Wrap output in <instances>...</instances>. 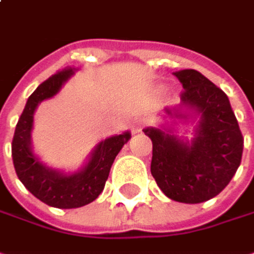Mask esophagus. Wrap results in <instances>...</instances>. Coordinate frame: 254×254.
Returning <instances> with one entry per match:
<instances>
[{"label":"esophagus","mask_w":254,"mask_h":254,"mask_svg":"<svg viewBox=\"0 0 254 254\" xmlns=\"http://www.w3.org/2000/svg\"><path fill=\"white\" fill-rule=\"evenodd\" d=\"M142 127H144V121L138 119V121H135V122H133V125H132V130H133V132H139Z\"/></svg>","instance_id":"esophagus-1"}]
</instances>
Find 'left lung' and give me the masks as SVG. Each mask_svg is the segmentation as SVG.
<instances>
[{
	"label": "left lung",
	"mask_w": 254,
	"mask_h": 254,
	"mask_svg": "<svg viewBox=\"0 0 254 254\" xmlns=\"http://www.w3.org/2000/svg\"><path fill=\"white\" fill-rule=\"evenodd\" d=\"M184 92L181 103L166 110L174 122L148 127L153 142L151 175L166 197L195 204L218 195L235 175L244 138L227 94L200 72L174 73ZM194 123L193 138L179 137L178 123Z\"/></svg>",
	"instance_id": "left-lung-1"
}]
</instances>
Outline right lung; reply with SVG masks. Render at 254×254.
Segmentation results:
<instances>
[{
  "instance_id": "1",
  "label": "right lung",
  "mask_w": 254,
  "mask_h": 254,
  "mask_svg": "<svg viewBox=\"0 0 254 254\" xmlns=\"http://www.w3.org/2000/svg\"><path fill=\"white\" fill-rule=\"evenodd\" d=\"M76 67H64L42 82L27 98L25 110L16 125L11 156L19 179L42 203L59 209H75L92 203L104 190L110 168L130 139V132L112 135L100 141L76 172H64L45 165L32 147L33 115L38 106L57 95L62 86L75 75Z\"/></svg>"
}]
</instances>
